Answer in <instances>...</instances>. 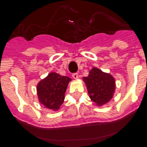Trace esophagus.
<instances>
[{"label": "esophagus", "mask_w": 147, "mask_h": 147, "mask_svg": "<svg viewBox=\"0 0 147 147\" xmlns=\"http://www.w3.org/2000/svg\"><path fill=\"white\" fill-rule=\"evenodd\" d=\"M72 78H73L74 79H78V73L72 74Z\"/></svg>", "instance_id": "34e87169"}]
</instances>
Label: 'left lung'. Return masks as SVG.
Segmentation results:
<instances>
[{
    "label": "left lung",
    "instance_id": "obj_1",
    "mask_svg": "<svg viewBox=\"0 0 147 147\" xmlns=\"http://www.w3.org/2000/svg\"><path fill=\"white\" fill-rule=\"evenodd\" d=\"M83 80L90 98L96 105H103L113 98L116 84L115 79L111 74L93 67L89 71L88 76L84 78Z\"/></svg>",
    "mask_w": 147,
    "mask_h": 147
}]
</instances>
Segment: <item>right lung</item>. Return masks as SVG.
Listing matches in <instances>:
<instances>
[{"label": "right lung", "mask_w": 147, "mask_h": 147, "mask_svg": "<svg viewBox=\"0 0 147 147\" xmlns=\"http://www.w3.org/2000/svg\"><path fill=\"white\" fill-rule=\"evenodd\" d=\"M71 79L67 76L51 72L37 84L36 90L39 102L46 108L57 111L65 98L67 86Z\"/></svg>", "instance_id": "1"}]
</instances>
